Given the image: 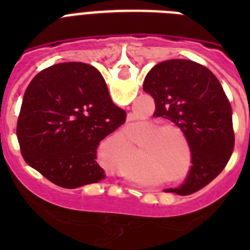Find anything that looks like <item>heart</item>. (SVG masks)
I'll return each instance as SVG.
<instances>
[{
  "instance_id": "heart-1",
  "label": "heart",
  "mask_w": 250,
  "mask_h": 250,
  "mask_svg": "<svg viewBox=\"0 0 250 250\" xmlns=\"http://www.w3.org/2000/svg\"><path fill=\"white\" fill-rule=\"evenodd\" d=\"M167 128H176L178 129V127L175 125H172V123H161V125H156V131H164V129H167ZM167 136H174L175 133L172 132V131H168V132L166 133Z\"/></svg>"
}]
</instances>
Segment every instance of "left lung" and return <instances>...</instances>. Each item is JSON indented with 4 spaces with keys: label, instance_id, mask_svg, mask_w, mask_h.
<instances>
[{
    "label": "left lung",
    "instance_id": "8db88e82",
    "mask_svg": "<svg viewBox=\"0 0 250 250\" xmlns=\"http://www.w3.org/2000/svg\"><path fill=\"white\" fill-rule=\"evenodd\" d=\"M143 88L156 102L153 117L178 125L190 149L192 166L186 180L166 192H197L221 174L235 145L232 109L219 80L193 61L168 60L148 72Z\"/></svg>",
    "mask_w": 250,
    "mask_h": 250
}]
</instances>
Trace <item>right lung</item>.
I'll return each mask as SVG.
<instances>
[{
    "label": "right lung",
    "instance_id": "obj_1",
    "mask_svg": "<svg viewBox=\"0 0 250 250\" xmlns=\"http://www.w3.org/2000/svg\"><path fill=\"white\" fill-rule=\"evenodd\" d=\"M125 122L97 68L64 62L40 71L25 89L17 135L24 161L62 188L106 178L100 141Z\"/></svg>",
    "mask_w": 250,
    "mask_h": 250
}]
</instances>
